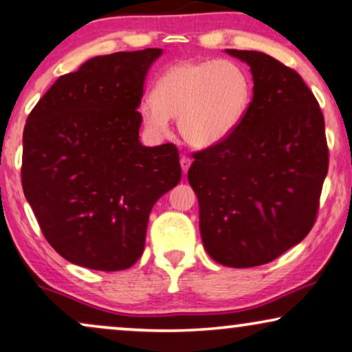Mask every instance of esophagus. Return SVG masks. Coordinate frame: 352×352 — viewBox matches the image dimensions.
<instances>
[{"label": "esophagus", "mask_w": 352, "mask_h": 352, "mask_svg": "<svg viewBox=\"0 0 352 352\" xmlns=\"http://www.w3.org/2000/svg\"><path fill=\"white\" fill-rule=\"evenodd\" d=\"M191 157H188V156H182L180 157V164H182V170H184V173H186L188 172V168H190V166H191Z\"/></svg>", "instance_id": "obj_1"}]
</instances>
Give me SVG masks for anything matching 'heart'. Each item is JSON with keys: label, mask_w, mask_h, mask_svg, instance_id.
I'll return each instance as SVG.
<instances>
[{"label": "heart", "mask_w": 352, "mask_h": 352, "mask_svg": "<svg viewBox=\"0 0 352 352\" xmlns=\"http://www.w3.org/2000/svg\"><path fill=\"white\" fill-rule=\"evenodd\" d=\"M251 101V80L233 60H182L157 78L153 95L143 98L140 116L156 133L167 132L179 117L182 137L191 146L223 142L238 127Z\"/></svg>", "instance_id": "heart-1"}]
</instances>
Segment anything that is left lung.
<instances>
[{
    "mask_svg": "<svg viewBox=\"0 0 352 352\" xmlns=\"http://www.w3.org/2000/svg\"><path fill=\"white\" fill-rule=\"evenodd\" d=\"M250 64L252 100L223 142L193 153L208 254L236 269L267 264L316 223L329 146L320 106L296 70L259 51L227 50Z\"/></svg>",
    "mask_w": 352,
    "mask_h": 352,
    "instance_id": "1",
    "label": "left lung"
}]
</instances>
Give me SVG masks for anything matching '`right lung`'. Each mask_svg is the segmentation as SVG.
Here are the masks:
<instances>
[{"mask_svg": "<svg viewBox=\"0 0 352 352\" xmlns=\"http://www.w3.org/2000/svg\"><path fill=\"white\" fill-rule=\"evenodd\" d=\"M161 53L88 59L60 75L27 117L23 195L46 241L72 264L132 267L154 203L182 179L175 144L148 148L138 140L144 77Z\"/></svg>", "mask_w": 352, "mask_h": 352, "instance_id": "right-lung-1", "label": "right lung"}]
</instances>
